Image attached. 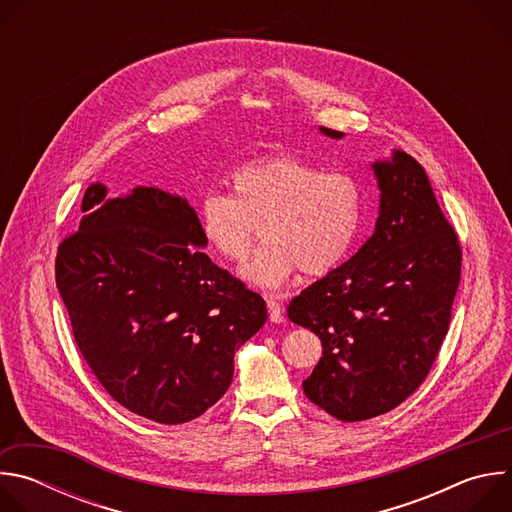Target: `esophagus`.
<instances>
[{"instance_id":"34e87169","label":"esophagus","mask_w":512,"mask_h":512,"mask_svg":"<svg viewBox=\"0 0 512 512\" xmlns=\"http://www.w3.org/2000/svg\"><path fill=\"white\" fill-rule=\"evenodd\" d=\"M277 298H279V296H275V294H269V296H267L269 320H271V322H275V324L283 322V306L279 304V300H277Z\"/></svg>"}]
</instances>
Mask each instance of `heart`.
<instances>
[{
  "instance_id": "1",
  "label": "heart",
  "mask_w": 512,
  "mask_h": 512,
  "mask_svg": "<svg viewBox=\"0 0 512 512\" xmlns=\"http://www.w3.org/2000/svg\"><path fill=\"white\" fill-rule=\"evenodd\" d=\"M233 196L206 192L196 206L206 245L241 265L259 239L263 249L243 269L261 287H279L296 271L320 277L340 267L364 227L367 196L358 178L291 154L241 164L229 176Z\"/></svg>"
}]
</instances>
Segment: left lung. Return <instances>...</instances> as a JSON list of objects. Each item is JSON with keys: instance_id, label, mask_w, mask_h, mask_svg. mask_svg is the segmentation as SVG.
<instances>
[{"instance_id": "obj_1", "label": "left lung", "mask_w": 512, "mask_h": 512, "mask_svg": "<svg viewBox=\"0 0 512 512\" xmlns=\"http://www.w3.org/2000/svg\"><path fill=\"white\" fill-rule=\"evenodd\" d=\"M373 170L375 233L287 308L291 322L322 340L304 393L340 421L383 415L423 383L448 334L462 271L458 235L421 164L395 150Z\"/></svg>"}]
</instances>
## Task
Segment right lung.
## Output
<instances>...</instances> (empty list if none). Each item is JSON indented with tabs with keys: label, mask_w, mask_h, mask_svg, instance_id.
Instances as JSON below:
<instances>
[{
	"label": "right lung",
	"mask_w": 512,
	"mask_h": 512,
	"mask_svg": "<svg viewBox=\"0 0 512 512\" xmlns=\"http://www.w3.org/2000/svg\"><path fill=\"white\" fill-rule=\"evenodd\" d=\"M81 208L58 245L56 287L83 358L131 413L196 419L227 393L235 350L267 320L263 298L196 249L198 216L178 194L107 198L95 182Z\"/></svg>",
	"instance_id": "1"
}]
</instances>
